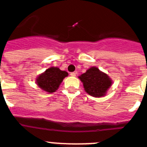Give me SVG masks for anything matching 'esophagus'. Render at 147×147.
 I'll return each mask as SVG.
<instances>
[{
	"label": "esophagus",
	"mask_w": 147,
	"mask_h": 147,
	"mask_svg": "<svg viewBox=\"0 0 147 147\" xmlns=\"http://www.w3.org/2000/svg\"><path fill=\"white\" fill-rule=\"evenodd\" d=\"M70 76H71V77H76V72H71V73H70Z\"/></svg>",
	"instance_id": "esophagus-1"
}]
</instances>
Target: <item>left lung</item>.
Masks as SVG:
<instances>
[{"instance_id": "8db88e82", "label": "left lung", "mask_w": 147, "mask_h": 147, "mask_svg": "<svg viewBox=\"0 0 147 147\" xmlns=\"http://www.w3.org/2000/svg\"><path fill=\"white\" fill-rule=\"evenodd\" d=\"M78 78L83 83L85 92L94 97L104 96L113 84L111 78L95 66L88 69Z\"/></svg>"}]
</instances>
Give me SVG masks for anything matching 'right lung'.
Listing matches in <instances>:
<instances>
[{
	"mask_svg": "<svg viewBox=\"0 0 147 147\" xmlns=\"http://www.w3.org/2000/svg\"><path fill=\"white\" fill-rule=\"evenodd\" d=\"M69 76L67 71H62L58 67H50L40 74L36 78V84L45 92L51 94L59 88L65 77Z\"/></svg>",
	"mask_w": 147,
	"mask_h": 147,
	"instance_id": "1",
	"label": "right lung"
}]
</instances>
